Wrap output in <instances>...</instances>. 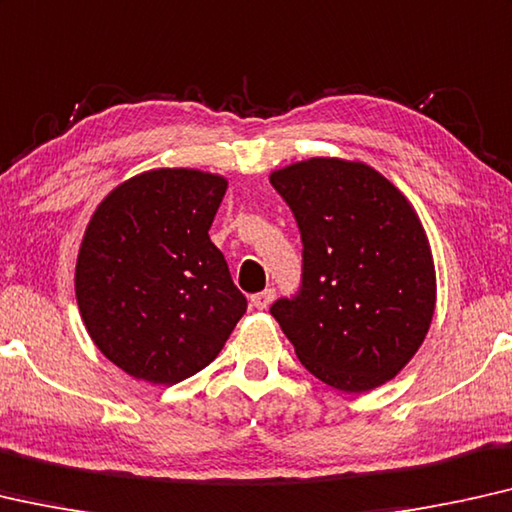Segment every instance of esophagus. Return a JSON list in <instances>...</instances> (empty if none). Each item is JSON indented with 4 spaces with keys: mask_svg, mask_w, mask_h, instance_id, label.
<instances>
[{
    "mask_svg": "<svg viewBox=\"0 0 512 512\" xmlns=\"http://www.w3.org/2000/svg\"><path fill=\"white\" fill-rule=\"evenodd\" d=\"M273 299H276V289L269 287V289H264V292H257V294L250 296V303H253L257 310H266Z\"/></svg>",
    "mask_w": 512,
    "mask_h": 512,
    "instance_id": "obj_1",
    "label": "esophagus"
}]
</instances>
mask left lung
<instances>
[{"label": "left lung", "instance_id": "1", "mask_svg": "<svg viewBox=\"0 0 512 512\" xmlns=\"http://www.w3.org/2000/svg\"><path fill=\"white\" fill-rule=\"evenodd\" d=\"M269 179L303 241L299 294L271 315L324 384L345 393L386 384L423 345L437 303L416 209L361 160L308 158Z\"/></svg>", "mask_w": 512, "mask_h": 512}]
</instances>
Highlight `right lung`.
Here are the masks:
<instances>
[{
    "mask_svg": "<svg viewBox=\"0 0 512 512\" xmlns=\"http://www.w3.org/2000/svg\"><path fill=\"white\" fill-rule=\"evenodd\" d=\"M227 179L160 167L119 183L91 216L75 264L85 329L135 379L172 386L220 354L246 312L209 239Z\"/></svg>",
    "mask_w": 512,
    "mask_h": 512,
    "instance_id": "obj_1",
    "label": "right lung"
}]
</instances>
